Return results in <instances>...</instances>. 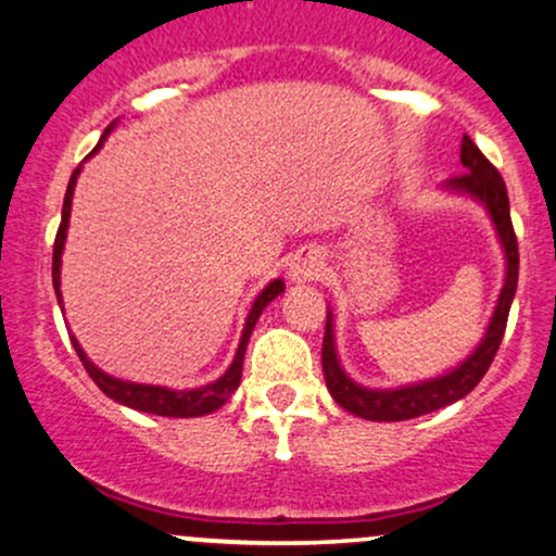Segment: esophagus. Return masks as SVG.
<instances>
[{"instance_id": "1", "label": "esophagus", "mask_w": 556, "mask_h": 556, "mask_svg": "<svg viewBox=\"0 0 556 556\" xmlns=\"http://www.w3.org/2000/svg\"><path fill=\"white\" fill-rule=\"evenodd\" d=\"M324 261L316 256V253H300V256L290 264V277L295 282H314V279L321 277Z\"/></svg>"}]
</instances>
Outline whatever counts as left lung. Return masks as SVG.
<instances>
[{
    "instance_id": "1",
    "label": "left lung",
    "mask_w": 556,
    "mask_h": 556,
    "mask_svg": "<svg viewBox=\"0 0 556 556\" xmlns=\"http://www.w3.org/2000/svg\"><path fill=\"white\" fill-rule=\"evenodd\" d=\"M460 162L465 172L452 177V180L446 182V188L470 193L489 208L491 219H494L496 225V232H500L502 238L504 256H507V279H504L500 303H496L494 316H491L486 337H483L481 344H478L476 353L452 374L439 376V379L433 381H424V384H416V387L363 389L355 384V381H350L348 374L340 368V361H337V350H334V337H331V314H329L327 329H324V344H321L324 379H327V387L331 397L337 400V405L344 407L348 413H353V416L366 418V420H407V418L426 416V413L439 410V407L444 405H452V402L463 400L470 389H476L478 381L486 376L496 350H500L504 329H507L509 305H513L515 290H518V266H520L518 238H515L513 219H509L507 185H504L500 169H496L494 164L481 154V149H478L468 136L463 138Z\"/></svg>"
}]
</instances>
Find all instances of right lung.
Masks as SVG:
<instances>
[{"label":"right lung","mask_w":556,"mask_h":556,"mask_svg":"<svg viewBox=\"0 0 556 556\" xmlns=\"http://www.w3.org/2000/svg\"><path fill=\"white\" fill-rule=\"evenodd\" d=\"M114 125H117V119H114V123H110V127H106L104 136H101V140L106 138V132H110ZM101 140H99V143H96V149L91 151V154H96V151L101 149ZM78 172H80V167L73 172V177H70V182H67L65 206H62V222H60V229H56V238H54L52 279H54L56 300H60V303H62V295H60L62 245H65L70 206H73V190H75V180H78ZM282 290H285L282 279H274V282L266 287L264 292H261V295L256 298V303H253L251 314H248L245 329H242L240 348H238V353H235V361H232V366H229V371L222 376V379H216L214 384H206V387H201V389H188V392H172V389H167V387L130 384V381L112 379L110 374H104V371H101V368H96L93 363L86 358V353H83L80 344L75 342V337H73V348H75V353H78L83 368H86L88 376H91V379L96 381V387H99L101 392L106 394V397H112L114 402H119V405H127V407H132V410H140V413H154V416H167V418H198V416H206V413H214L216 407L225 405V402L232 397L235 389L240 387L242 358H245V348H248V340H251V331H253V327H256L261 311H264L266 305H269L271 300L277 298Z\"/></svg>","instance_id":"right-lung-1"}]
</instances>
